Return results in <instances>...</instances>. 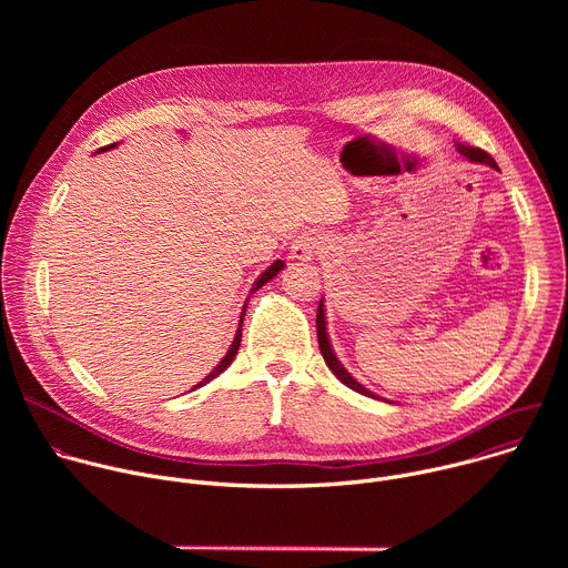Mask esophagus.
<instances>
[{
  "label": "esophagus",
  "instance_id": "34e87169",
  "mask_svg": "<svg viewBox=\"0 0 568 568\" xmlns=\"http://www.w3.org/2000/svg\"><path fill=\"white\" fill-rule=\"evenodd\" d=\"M316 250H318V237L312 233L296 235L292 240V247H290L292 258H296V261H310L316 254Z\"/></svg>",
  "mask_w": 568,
  "mask_h": 568
}]
</instances>
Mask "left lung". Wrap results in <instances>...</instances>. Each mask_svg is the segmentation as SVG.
Listing matches in <instances>:
<instances>
[{
    "instance_id": "8db88e82",
    "label": "left lung",
    "mask_w": 568,
    "mask_h": 568,
    "mask_svg": "<svg viewBox=\"0 0 568 568\" xmlns=\"http://www.w3.org/2000/svg\"><path fill=\"white\" fill-rule=\"evenodd\" d=\"M458 152H460L463 156H467L469 161H478V164H488V166L497 169V161H495L488 152L480 150V148H471V145H460V143H458ZM316 337H318L321 355H323V359H326L328 368H331L348 388H353V390H357V393H362V395L375 397V395H373L368 388H364V386L339 364V359L335 357V353H333V348H331V342H328V335H326V316H323V301L318 303V310H316Z\"/></svg>"
}]
</instances>
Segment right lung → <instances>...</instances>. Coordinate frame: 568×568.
I'll return each mask as SVG.
<instances>
[{
    "label": "right lung",
    "instance_id": "obj_1",
    "mask_svg": "<svg viewBox=\"0 0 568 568\" xmlns=\"http://www.w3.org/2000/svg\"><path fill=\"white\" fill-rule=\"evenodd\" d=\"M114 145H116V143L103 145V148H99V152H103V150H110V148H114ZM281 270H283V261H276V263H274V265H272V267H270V270H267V272H265V274H263V276H261V278L254 283V287H252V294H254L256 290H261V287H263L267 281H272V278H274V276H276ZM245 312H247V303H245V310H242V316H245ZM242 316H240V326H237V333H235V339H233V344H231L229 353H226V355H224V359H222V362H220V364H217V366H215V368H213V371H211V373L204 377V382H200L197 386H202V384L211 382L213 377H217V375H220V373H222V371H224V368H226V366L233 362V357H235V353H237V348H240V342H242Z\"/></svg>",
    "mask_w": 568,
    "mask_h": 568
}]
</instances>
